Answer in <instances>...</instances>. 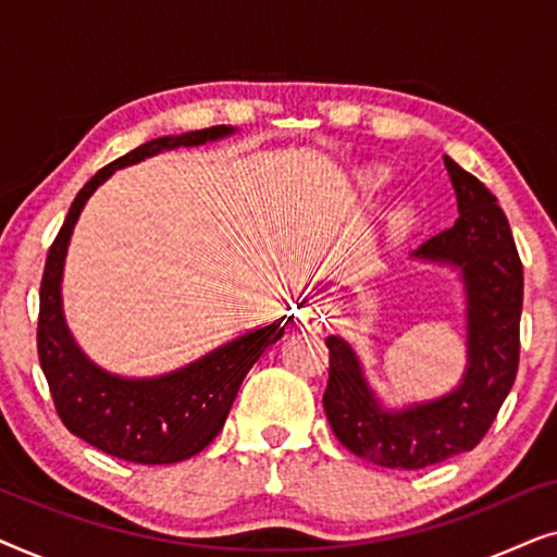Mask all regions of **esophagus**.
<instances>
[{
	"instance_id": "34e87169",
	"label": "esophagus",
	"mask_w": 557,
	"mask_h": 557,
	"mask_svg": "<svg viewBox=\"0 0 557 557\" xmlns=\"http://www.w3.org/2000/svg\"><path fill=\"white\" fill-rule=\"evenodd\" d=\"M311 326H319V314H311Z\"/></svg>"
}]
</instances>
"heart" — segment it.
Instances as JSON below:
<instances>
[{"instance_id":"b5f03b06","label":"heart","mask_w":557,"mask_h":557,"mask_svg":"<svg viewBox=\"0 0 557 557\" xmlns=\"http://www.w3.org/2000/svg\"><path fill=\"white\" fill-rule=\"evenodd\" d=\"M360 187L364 189V193H375V189H380L387 182V172L383 170V166H368V170L360 172ZM408 218V210H400L398 212V220H406Z\"/></svg>"}]
</instances>
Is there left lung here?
Segmentation results:
<instances>
[{
    "mask_svg": "<svg viewBox=\"0 0 557 557\" xmlns=\"http://www.w3.org/2000/svg\"><path fill=\"white\" fill-rule=\"evenodd\" d=\"M459 218L410 258L459 273L467 319V368L459 385L431 400L387 408L372 391L355 347L326 337L324 410L334 436L360 459L387 469H423L471 451L497 418L520 364L522 263L505 212L474 174L444 157Z\"/></svg>",
    "mask_w": 557,
    "mask_h": 557,
    "instance_id": "left-lung-1",
    "label": "left lung"
}]
</instances>
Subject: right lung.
I'll return each mask as SVG.
<instances>
[{
	"mask_svg": "<svg viewBox=\"0 0 557 557\" xmlns=\"http://www.w3.org/2000/svg\"><path fill=\"white\" fill-rule=\"evenodd\" d=\"M233 126L151 139L96 172L75 195L50 246L40 284L37 355L65 429L90 446L134 463H177L218 436L238 387L258 357L284 337L281 322L258 326L164 375L126 377L101 368L75 342L63 311V271L73 227L90 195L116 170L180 147H202L233 136ZM284 319V317H281Z\"/></svg>",
	"mask_w": 557,
	"mask_h": 557,
	"instance_id": "1",
	"label": "right lung"
}]
</instances>
